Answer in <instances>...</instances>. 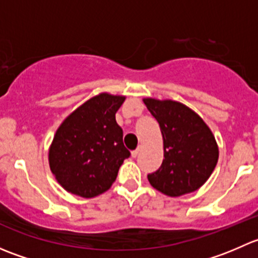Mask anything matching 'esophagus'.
<instances>
[{"mask_svg": "<svg viewBox=\"0 0 258 258\" xmlns=\"http://www.w3.org/2000/svg\"><path fill=\"white\" fill-rule=\"evenodd\" d=\"M139 152H140L139 148H136V150L132 151V157H137V155H139Z\"/></svg>", "mask_w": 258, "mask_h": 258, "instance_id": "obj_1", "label": "esophagus"}]
</instances>
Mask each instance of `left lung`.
<instances>
[{"mask_svg": "<svg viewBox=\"0 0 258 258\" xmlns=\"http://www.w3.org/2000/svg\"><path fill=\"white\" fill-rule=\"evenodd\" d=\"M163 137L162 165L148 173L152 187L171 197L199 189L209 179L218 160V147L204 119L176 101L145 98Z\"/></svg>", "mask_w": 258, "mask_h": 258, "instance_id": "1", "label": "left lung"}]
</instances>
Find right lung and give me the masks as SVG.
<instances>
[{
	"label": "right lung",
	"mask_w": 258,
	"mask_h": 258,
	"mask_svg": "<svg viewBox=\"0 0 258 258\" xmlns=\"http://www.w3.org/2000/svg\"><path fill=\"white\" fill-rule=\"evenodd\" d=\"M124 97L101 93L74 111L58 127L49 148V167L66 191L85 199L107 191L131 156L116 122Z\"/></svg>",
	"instance_id": "right-lung-1"
}]
</instances>
